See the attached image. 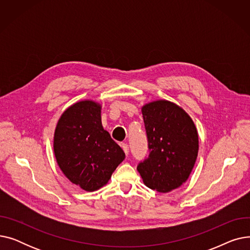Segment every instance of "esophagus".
I'll return each instance as SVG.
<instances>
[{"mask_svg":"<svg viewBox=\"0 0 250 250\" xmlns=\"http://www.w3.org/2000/svg\"><path fill=\"white\" fill-rule=\"evenodd\" d=\"M122 148H123V150H124V152L125 153V155L127 156L128 155V146L126 145V144H125V143H123L122 144Z\"/></svg>","mask_w":250,"mask_h":250,"instance_id":"esophagus-1","label":"esophagus"}]
</instances>
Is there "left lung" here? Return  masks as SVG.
<instances>
[{
	"label": "left lung",
	"mask_w": 250,
	"mask_h": 250,
	"mask_svg": "<svg viewBox=\"0 0 250 250\" xmlns=\"http://www.w3.org/2000/svg\"><path fill=\"white\" fill-rule=\"evenodd\" d=\"M150 150L137 169L145 186L159 192L179 188L191 173L199 153V135L190 116L168 100L142 107Z\"/></svg>",
	"instance_id": "8db88e82"
}]
</instances>
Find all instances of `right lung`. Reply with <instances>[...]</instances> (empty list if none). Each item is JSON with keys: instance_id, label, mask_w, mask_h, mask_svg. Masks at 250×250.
Returning a JSON list of instances; mask_svg holds the SVG:
<instances>
[{"instance_id": "obj_1", "label": "right lung", "mask_w": 250, "mask_h": 250, "mask_svg": "<svg viewBox=\"0 0 250 250\" xmlns=\"http://www.w3.org/2000/svg\"><path fill=\"white\" fill-rule=\"evenodd\" d=\"M59 167L72 183L86 191L106 185L125 152L101 124V105L79 101L61 115L54 137Z\"/></svg>"}]
</instances>
